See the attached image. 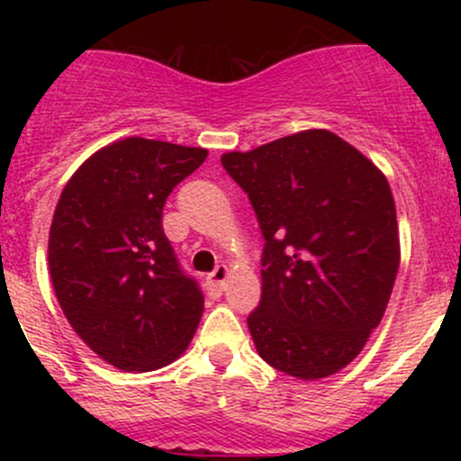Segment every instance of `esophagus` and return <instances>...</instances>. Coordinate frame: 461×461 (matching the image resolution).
Returning <instances> with one entry per match:
<instances>
[{
    "instance_id": "obj_1",
    "label": "esophagus",
    "mask_w": 461,
    "mask_h": 461,
    "mask_svg": "<svg viewBox=\"0 0 461 461\" xmlns=\"http://www.w3.org/2000/svg\"><path fill=\"white\" fill-rule=\"evenodd\" d=\"M227 277H230V268H227L225 264H219V267H216L214 271L210 273V277H208L210 288L216 290V293H221V288H223V284H225Z\"/></svg>"
}]
</instances>
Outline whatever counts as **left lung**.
I'll use <instances>...</instances> for the list:
<instances>
[{
	"instance_id": "obj_1",
	"label": "left lung",
	"mask_w": 461,
	"mask_h": 461,
	"mask_svg": "<svg viewBox=\"0 0 461 461\" xmlns=\"http://www.w3.org/2000/svg\"><path fill=\"white\" fill-rule=\"evenodd\" d=\"M262 236V299L247 319L267 364L314 382L359 356L384 319L401 242L388 179L330 130L221 156Z\"/></svg>"
}]
</instances>
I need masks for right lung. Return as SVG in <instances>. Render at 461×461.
<instances>
[{"label": "right lung", "mask_w": 461, "mask_h": 461, "mask_svg": "<svg viewBox=\"0 0 461 461\" xmlns=\"http://www.w3.org/2000/svg\"><path fill=\"white\" fill-rule=\"evenodd\" d=\"M208 149L130 136L93 153L58 199L47 245L51 285L76 333L125 373L186 351L203 294L162 230L171 190Z\"/></svg>", "instance_id": "1"}]
</instances>
